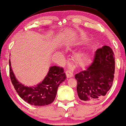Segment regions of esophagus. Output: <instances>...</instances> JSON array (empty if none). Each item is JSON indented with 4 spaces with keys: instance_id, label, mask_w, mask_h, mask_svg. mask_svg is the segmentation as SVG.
Wrapping results in <instances>:
<instances>
[{
    "instance_id": "esophagus-1",
    "label": "esophagus",
    "mask_w": 126,
    "mask_h": 126,
    "mask_svg": "<svg viewBox=\"0 0 126 126\" xmlns=\"http://www.w3.org/2000/svg\"><path fill=\"white\" fill-rule=\"evenodd\" d=\"M66 76L67 78L72 77L73 76V71L70 70H67L66 71Z\"/></svg>"
}]
</instances>
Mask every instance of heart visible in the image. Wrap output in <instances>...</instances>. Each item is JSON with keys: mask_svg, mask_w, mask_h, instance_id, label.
<instances>
[{"mask_svg": "<svg viewBox=\"0 0 126 126\" xmlns=\"http://www.w3.org/2000/svg\"><path fill=\"white\" fill-rule=\"evenodd\" d=\"M76 59L79 63H84L88 60V56L85 54H79L76 56Z\"/></svg>", "mask_w": 126, "mask_h": 126, "instance_id": "b5f03b06", "label": "heart"}]
</instances>
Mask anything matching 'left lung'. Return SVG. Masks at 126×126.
Masks as SVG:
<instances>
[{
    "label": "left lung",
    "instance_id": "8db88e82",
    "mask_svg": "<svg viewBox=\"0 0 126 126\" xmlns=\"http://www.w3.org/2000/svg\"><path fill=\"white\" fill-rule=\"evenodd\" d=\"M114 56L113 50L108 46L97 49L92 63L84 70L75 75L77 94L81 101L96 102L109 91L114 79Z\"/></svg>",
    "mask_w": 126,
    "mask_h": 126
}]
</instances>
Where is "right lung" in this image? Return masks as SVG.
I'll return each mask as SVG.
<instances>
[{"label":"right lung","mask_w":126,"mask_h":126,"mask_svg":"<svg viewBox=\"0 0 126 126\" xmlns=\"http://www.w3.org/2000/svg\"><path fill=\"white\" fill-rule=\"evenodd\" d=\"M9 73L11 81L19 96L32 105L45 106L55 100L59 85L66 79L63 68L52 66L49 68L47 76L35 87H28L20 83L16 79L9 60Z\"/></svg>","instance_id":"1"}]
</instances>
